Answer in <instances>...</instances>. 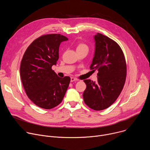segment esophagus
I'll return each instance as SVG.
<instances>
[{"instance_id":"1","label":"esophagus","mask_w":150,"mask_h":150,"mask_svg":"<svg viewBox=\"0 0 150 150\" xmlns=\"http://www.w3.org/2000/svg\"><path fill=\"white\" fill-rule=\"evenodd\" d=\"M78 81V79L76 78H74V77H71V82H74V81Z\"/></svg>"}]
</instances>
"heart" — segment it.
I'll return each instance as SVG.
<instances>
[{
  "mask_svg": "<svg viewBox=\"0 0 150 150\" xmlns=\"http://www.w3.org/2000/svg\"><path fill=\"white\" fill-rule=\"evenodd\" d=\"M87 50L88 51V47L87 45H85V43H82V42H81V43L78 44L77 47H76V50Z\"/></svg>",
  "mask_w": 150,
  "mask_h": 150,
  "instance_id": "heart-1",
  "label": "heart"
}]
</instances>
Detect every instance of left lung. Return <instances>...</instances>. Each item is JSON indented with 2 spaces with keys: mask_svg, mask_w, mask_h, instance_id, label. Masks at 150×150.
Returning <instances> with one entry per match:
<instances>
[{
  "mask_svg": "<svg viewBox=\"0 0 150 150\" xmlns=\"http://www.w3.org/2000/svg\"><path fill=\"white\" fill-rule=\"evenodd\" d=\"M94 40L95 53L90 68L98 71L97 82L83 80L87 87L83 98L90 108L102 110L110 107L121 93L126 81V63L116 41L98 33Z\"/></svg>",
  "mask_w": 150,
  "mask_h": 150,
  "instance_id": "left-lung-1",
  "label": "left lung"
}]
</instances>
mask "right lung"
<instances>
[{"label": "right lung", "instance_id": "obj_1", "mask_svg": "<svg viewBox=\"0 0 150 150\" xmlns=\"http://www.w3.org/2000/svg\"><path fill=\"white\" fill-rule=\"evenodd\" d=\"M68 38L60 34L42 35L34 40L21 60L20 75L28 97L37 106L51 109L62 101L71 81L52 70L59 59L61 42Z\"/></svg>", "mask_w": 150, "mask_h": 150}]
</instances>
